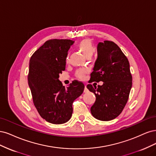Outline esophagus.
<instances>
[{
  "label": "esophagus",
  "mask_w": 156,
  "mask_h": 156,
  "mask_svg": "<svg viewBox=\"0 0 156 156\" xmlns=\"http://www.w3.org/2000/svg\"><path fill=\"white\" fill-rule=\"evenodd\" d=\"M83 92H84V93L88 92V89H87V88L86 85H85V87H84V91H83Z\"/></svg>",
  "instance_id": "obj_1"
}]
</instances>
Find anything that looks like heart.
<instances>
[{
    "label": "heart",
    "mask_w": 156,
    "mask_h": 156,
    "mask_svg": "<svg viewBox=\"0 0 156 156\" xmlns=\"http://www.w3.org/2000/svg\"><path fill=\"white\" fill-rule=\"evenodd\" d=\"M77 48L82 53V54L87 58H91L94 52V48L92 41L89 39H84L80 41L76 45ZM65 61L67 63L69 62V55L66 56ZM87 73V70L85 69H79L76 72V76L77 78L83 80Z\"/></svg>",
    "instance_id": "heart-1"
}]
</instances>
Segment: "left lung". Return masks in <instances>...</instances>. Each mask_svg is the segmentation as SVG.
Instances as JSON below:
<instances>
[{"label":"left lung","mask_w":156,"mask_h":156,"mask_svg":"<svg viewBox=\"0 0 156 156\" xmlns=\"http://www.w3.org/2000/svg\"><path fill=\"white\" fill-rule=\"evenodd\" d=\"M98 58L91 74V82H104L102 85L87 88L96 96L91 108L93 116L108 121L122 113L129 98L132 85L128 59L118 45L111 41L99 43Z\"/></svg>","instance_id":"left-lung-1"}]
</instances>
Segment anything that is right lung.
<instances>
[{
	"instance_id": "right-lung-1",
	"label": "right lung",
	"mask_w": 156,
	"mask_h": 156,
	"mask_svg": "<svg viewBox=\"0 0 156 156\" xmlns=\"http://www.w3.org/2000/svg\"><path fill=\"white\" fill-rule=\"evenodd\" d=\"M73 43L70 39L48 40L30 59L28 81L34 104L40 116L54 124L69 120L74 100L84 90L82 82L74 80L65 87L58 80L65 71L67 51Z\"/></svg>"
}]
</instances>
